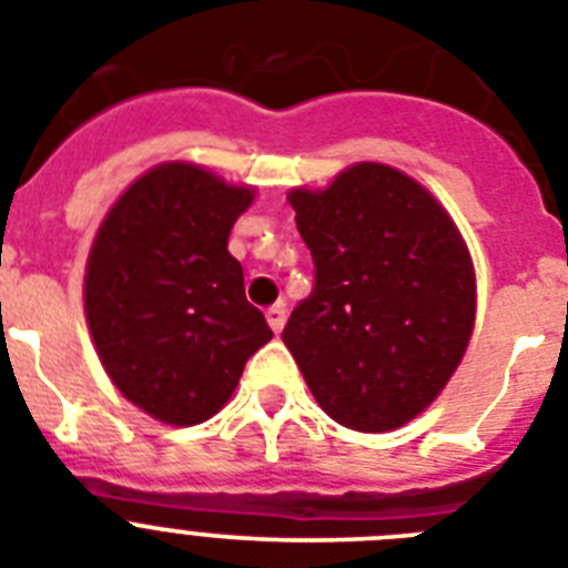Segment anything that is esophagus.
Segmentation results:
<instances>
[{
	"label": "esophagus",
	"instance_id": "34e87169",
	"mask_svg": "<svg viewBox=\"0 0 568 568\" xmlns=\"http://www.w3.org/2000/svg\"><path fill=\"white\" fill-rule=\"evenodd\" d=\"M265 317H268V326L274 328V332H283V326H285V306H283V303L271 306L268 312H265Z\"/></svg>",
	"mask_w": 568,
	"mask_h": 568
}]
</instances>
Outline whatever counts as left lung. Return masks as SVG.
<instances>
[{
	"label": "left lung",
	"mask_w": 568,
	"mask_h": 568,
	"mask_svg": "<svg viewBox=\"0 0 568 568\" xmlns=\"http://www.w3.org/2000/svg\"><path fill=\"white\" fill-rule=\"evenodd\" d=\"M314 288L283 343L328 416L384 433L418 416L459 366L476 314L468 247L422 184L355 164L321 193L294 190Z\"/></svg>",
	"instance_id": "obj_1"
}]
</instances>
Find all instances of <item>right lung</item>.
I'll return each instance as SVG.
<instances>
[{"label": "right lung", "instance_id": "obj_1", "mask_svg": "<svg viewBox=\"0 0 568 568\" xmlns=\"http://www.w3.org/2000/svg\"><path fill=\"white\" fill-rule=\"evenodd\" d=\"M193 164H161L118 199L85 265V321L109 378L164 424H202L274 337L227 251L251 204Z\"/></svg>", "mask_w": 568, "mask_h": 568}]
</instances>
